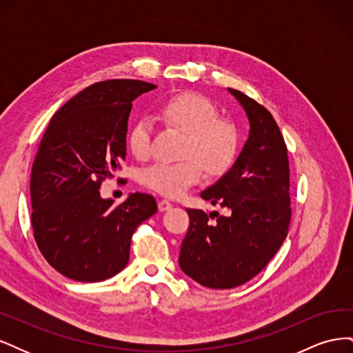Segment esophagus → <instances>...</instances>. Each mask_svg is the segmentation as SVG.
Listing matches in <instances>:
<instances>
[{
  "instance_id": "34e87169",
  "label": "esophagus",
  "mask_w": 353,
  "mask_h": 353,
  "mask_svg": "<svg viewBox=\"0 0 353 353\" xmlns=\"http://www.w3.org/2000/svg\"><path fill=\"white\" fill-rule=\"evenodd\" d=\"M157 208L160 212H166V210H170V208H172V203L168 201V200H160L157 203Z\"/></svg>"
}]
</instances>
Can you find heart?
<instances>
[{
    "mask_svg": "<svg viewBox=\"0 0 353 353\" xmlns=\"http://www.w3.org/2000/svg\"><path fill=\"white\" fill-rule=\"evenodd\" d=\"M162 121L183 132L175 163L159 162L143 170L141 183L166 197H179L201 178L203 169L212 176L222 175L231 168L239 153L237 128L219 113L205 95L181 92L159 105ZM150 125L138 121L128 135V147L138 159L150 154Z\"/></svg>",
    "mask_w": 353,
    "mask_h": 353,
    "instance_id": "heart-1",
    "label": "heart"
}]
</instances>
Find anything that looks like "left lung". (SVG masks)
<instances>
[{"mask_svg": "<svg viewBox=\"0 0 353 353\" xmlns=\"http://www.w3.org/2000/svg\"><path fill=\"white\" fill-rule=\"evenodd\" d=\"M228 91L248 114L249 138L228 172L200 193L228 213L187 209L190 227L179 252L181 270L209 288H234L258 275L281 248L292 216L290 170L279 125L263 105Z\"/></svg>", "mask_w": 353, "mask_h": 353, "instance_id": "left-lung-1", "label": "left lung"}]
</instances>
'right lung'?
Masks as SVG:
<instances>
[{"instance_id":"1","label":"right lung","mask_w":353,"mask_h":353,"mask_svg":"<svg viewBox=\"0 0 353 353\" xmlns=\"http://www.w3.org/2000/svg\"><path fill=\"white\" fill-rule=\"evenodd\" d=\"M156 85L137 79L92 83L52 116L30 172L32 227L47 262L74 281L97 283L130 261L135 228L157 212L153 196L119 206L100 185L126 156L132 101Z\"/></svg>"}]
</instances>
